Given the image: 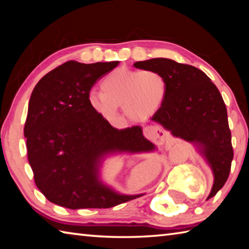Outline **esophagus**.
Segmentation results:
<instances>
[{
  "mask_svg": "<svg viewBox=\"0 0 249 249\" xmlns=\"http://www.w3.org/2000/svg\"><path fill=\"white\" fill-rule=\"evenodd\" d=\"M144 135L148 140L155 142L156 144H162L167 140L166 132L160 129L157 126H147L144 128Z\"/></svg>",
  "mask_w": 249,
  "mask_h": 249,
  "instance_id": "obj_1",
  "label": "esophagus"
}]
</instances>
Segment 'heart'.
<instances>
[{"mask_svg": "<svg viewBox=\"0 0 249 249\" xmlns=\"http://www.w3.org/2000/svg\"><path fill=\"white\" fill-rule=\"evenodd\" d=\"M100 91L88 95L90 107L105 120L114 121L119 107L134 122H144L157 113L168 94V80L159 71L133 70L121 67L101 81Z\"/></svg>", "mask_w": 249, "mask_h": 249, "instance_id": "b5f03b06", "label": "heart"}]
</instances>
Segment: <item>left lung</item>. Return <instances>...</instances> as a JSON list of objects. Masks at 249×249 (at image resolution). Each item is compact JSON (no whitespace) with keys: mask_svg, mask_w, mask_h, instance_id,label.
<instances>
[{"mask_svg":"<svg viewBox=\"0 0 249 249\" xmlns=\"http://www.w3.org/2000/svg\"><path fill=\"white\" fill-rule=\"evenodd\" d=\"M137 69L159 71L168 80V94L151 120L172 136L192 142L212 169L214 183L210 197L229 178L233 147L227 109L220 91L203 71L167 58L134 64Z\"/></svg>","mask_w":249,"mask_h":249,"instance_id":"1","label":"left lung"}]
</instances>
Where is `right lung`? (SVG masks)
Here are the masks:
<instances>
[{
    "label": "right lung",
    "mask_w": 249,
    "mask_h": 249,
    "mask_svg": "<svg viewBox=\"0 0 249 249\" xmlns=\"http://www.w3.org/2000/svg\"><path fill=\"white\" fill-rule=\"evenodd\" d=\"M119 61H67L41 78L32 92L24 135L28 162L40 192L67 209H107L142 195H121L100 178L114 154L150 153L141 126L117 129L90 107L88 95Z\"/></svg>",
    "instance_id": "1"
}]
</instances>
